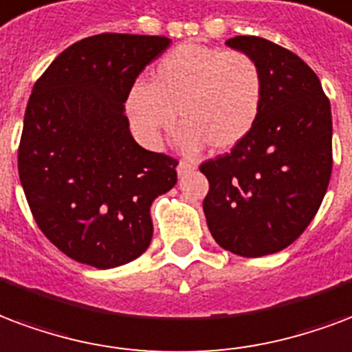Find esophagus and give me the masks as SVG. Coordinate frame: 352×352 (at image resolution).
<instances>
[{"label":"esophagus","instance_id":"esophagus-1","mask_svg":"<svg viewBox=\"0 0 352 352\" xmlns=\"http://www.w3.org/2000/svg\"><path fill=\"white\" fill-rule=\"evenodd\" d=\"M196 168H197L196 164H192V162H179V166H177V175L184 177L186 173L194 171Z\"/></svg>","mask_w":352,"mask_h":352}]
</instances>
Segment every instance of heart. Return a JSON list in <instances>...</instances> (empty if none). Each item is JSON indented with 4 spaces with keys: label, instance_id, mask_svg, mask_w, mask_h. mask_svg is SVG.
<instances>
[{
    "label": "heart",
    "instance_id": "b5f03b06",
    "mask_svg": "<svg viewBox=\"0 0 352 352\" xmlns=\"http://www.w3.org/2000/svg\"><path fill=\"white\" fill-rule=\"evenodd\" d=\"M261 102V72L252 57L181 44L160 57L155 82L130 85L124 111L134 134L149 147L175 126L179 111L184 123L177 136L181 149L192 153L207 142L214 151H229L256 126Z\"/></svg>",
    "mask_w": 352,
    "mask_h": 352
}]
</instances>
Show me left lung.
I'll use <instances>...</instances> for the list:
<instances>
[{
	"mask_svg": "<svg viewBox=\"0 0 352 352\" xmlns=\"http://www.w3.org/2000/svg\"><path fill=\"white\" fill-rule=\"evenodd\" d=\"M226 44L257 63L263 102L248 136L201 164L209 181L203 212L223 250L263 257L295 242L321 207L332 173V113L317 74L293 52L261 37Z\"/></svg>",
	"mask_w": 352,
	"mask_h": 352,
	"instance_id": "left-lung-1",
	"label": "left lung"
}]
</instances>
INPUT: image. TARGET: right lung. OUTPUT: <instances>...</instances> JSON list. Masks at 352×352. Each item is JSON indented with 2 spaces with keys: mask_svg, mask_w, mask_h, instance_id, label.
Here are the masks:
<instances>
[{
  "mask_svg": "<svg viewBox=\"0 0 352 352\" xmlns=\"http://www.w3.org/2000/svg\"><path fill=\"white\" fill-rule=\"evenodd\" d=\"M169 43L124 33L82 38L33 85L20 183L41 231L74 261L113 269L149 248L151 205L175 186L177 160L138 145L124 96Z\"/></svg>",
  "mask_w": 352,
  "mask_h": 352,
  "instance_id": "1",
  "label": "right lung"
}]
</instances>
